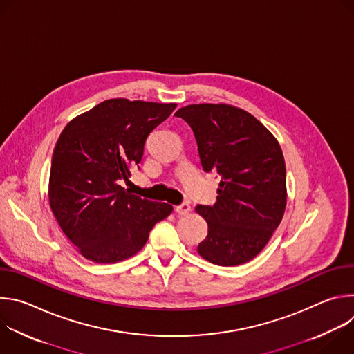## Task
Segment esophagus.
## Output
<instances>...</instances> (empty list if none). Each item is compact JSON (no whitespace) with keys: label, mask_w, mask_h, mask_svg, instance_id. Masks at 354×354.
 <instances>
[{"label":"esophagus","mask_w":354,"mask_h":354,"mask_svg":"<svg viewBox=\"0 0 354 354\" xmlns=\"http://www.w3.org/2000/svg\"><path fill=\"white\" fill-rule=\"evenodd\" d=\"M175 212L179 214V216H186L189 212H190V205L189 203H182L179 206L175 207Z\"/></svg>","instance_id":"obj_1"}]
</instances>
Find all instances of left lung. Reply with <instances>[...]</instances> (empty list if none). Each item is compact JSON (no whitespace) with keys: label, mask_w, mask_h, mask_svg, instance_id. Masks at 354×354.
I'll return each mask as SVG.
<instances>
[{"label":"left lung","mask_w":354,"mask_h":354,"mask_svg":"<svg viewBox=\"0 0 354 354\" xmlns=\"http://www.w3.org/2000/svg\"><path fill=\"white\" fill-rule=\"evenodd\" d=\"M175 116L192 127L205 172L221 176L216 203L196 207L209 225L198 255L218 266L246 263L266 246L286 210L280 144L257 118L231 105H189Z\"/></svg>","instance_id":"left-lung-1"}]
</instances>
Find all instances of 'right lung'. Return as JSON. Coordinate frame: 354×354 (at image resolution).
Masks as SVG:
<instances>
[{"mask_svg":"<svg viewBox=\"0 0 354 354\" xmlns=\"http://www.w3.org/2000/svg\"><path fill=\"white\" fill-rule=\"evenodd\" d=\"M176 104L108 99L73 119L52 158L48 201L60 228L95 263L131 258L172 206L131 194L122 186L140 164L148 134Z\"/></svg>","mask_w":354,"mask_h":354,"instance_id":"obj_1","label":"right lung"}]
</instances>
